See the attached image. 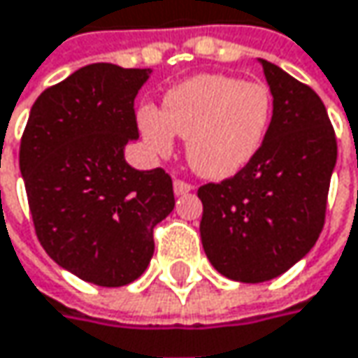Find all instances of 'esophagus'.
Listing matches in <instances>:
<instances>
[{
  "label": "esophagus",
  "instance_id": "34e87169",
  "mask_svg": "<svg viewBox=\"0 0 358 358\" xmlns=\"http://www.w3.org/2000/svg\"><path fill=\"white\" fill-rule=\"evenodd\" d=\"M190 190H194V186H192L190 182H186V180H174V192H176V196L186 194V192H190Z\"/></svg>",
  "mask_w": 358,
  "mask_h": 358
}]
</instances>
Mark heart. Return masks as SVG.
I'll list each match as a JSON object with an SVG mask.
<instances>
[{
	"mask_svg": "<svg viewBox=\"0 0 358 358\" xmlns=\"http://www.w3.org/2000/svg\"><path fill=\"white\" fill-rule=\"evenodd\" d=\"M271 117L273 96L262 83L200 74L168 91L162 111L143 107L137 119L156 154H170L176 134L188 139V162L200 176L222 180L257 156Z\"/></svg>",
	"mask_w": 358,
	"mask_h": 358,
	"instance_id": "b5f03b06",
	"label": "heart"
}]
</instances>
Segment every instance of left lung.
<instances>
[{"mask_svg":"<svg viewBox=\"0 0 358 358\" xmlns=\"http://www.w3.org/2000/svg\"><path fill=\"white\" fill-rule=\"evenodd\" d=\"M259 62L273 95L262 150L235 176L199 188L204 253L219 273L243 284L282 275L314 247L336 164V136L320 96Z\"/></svg>","mask_w":358,"mask_h":358,"instance_id":"left-lung-1","label":"left lung"}]
</instances>
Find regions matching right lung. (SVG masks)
<instances>
[{
  "label": "right lung",
  "instance_id": "right-lung-1",
  "mask_svg": "<svg viewBox=\"0 0 358 358\" xmlns=\"http://www.w3.org/2000/svg\"><path fill=\"white\" fill-rule=\"evenodd\" d=\"M150 69L96 62L36 99L20 143L34 229L44 251L103 287L136 282L154 255V227L174 208L162 168L136 170L137 91Z\"/></svg>",
  "mask_w": 358,
  "mask_h": 358
}]
</instances>
